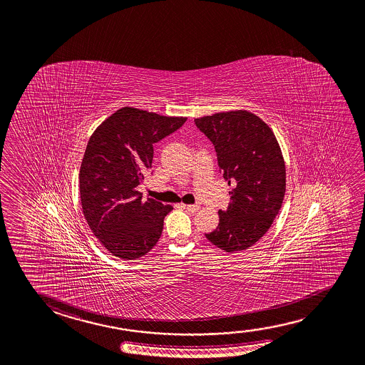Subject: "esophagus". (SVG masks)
Listing matches in <instances>:
<instances>
[{
  "mask_svg": "<svg viewBox=\"0 0 365 365\" xmlns=\"http://www.w3.org/2000/svg\"><path fill=\"white\" fill-rule=\"evenodd\" d=\"M183 207H185L187 211L192 212V214L197 212L198 210H200V206H198V205H185V203H183Z\"/></svg>",
  "mask_w": 365,
  "mask_h": 365,
  "instance_id": "34e87169",
  "label": "esophagus"
}]
</instances>
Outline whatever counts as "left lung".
<instances>
[{
  "label": "left lung",
  "mask_w": 365,
  "mask_h": 365,
  "mask_svg": "<svg viewBox=\"0 0 365 365\" xmlns=\"http://www.w3.org/2000/svg\"><path fill=\"white\" fill-rule=\"evenodd\" d=\"M217 153L232 202L219 210V225L205 234L224 252L245 251L267 233L287 188V168L269 125L245 109L196 118Z\"/></svg>",
  "instance_id": "8db88e82"
}]
</instances>
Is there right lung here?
<instances>
[{"label": "right lung", "instance_id": "1", "mask_svg": "<svg viewBox=\"0 0 365 365\" xmlns=\"http://www.w3.org/2000/svg\"><path fill=\"white\" fill-rule=\"evenodd\" d=\"M185 120L123 107L90 136L78 174L81 206L91 232L115 257H143L160 238L173 207L153 198L144 202L138 185L151 167L153 145Z\"/></svg>", "mask_w": 365, "mask_h": 365}]
</instances>
